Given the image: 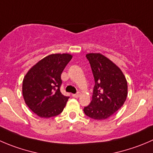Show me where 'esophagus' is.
Returning a JSON list of instances; mask_svg holds the SVG:
<instances>
[{
  "label": "esophagus",
  "mask_w": 153,
  "mask_h": 153,
  "mask_svg": "<svg viewBox=\"0 0 153 153\" xmlns=\"http://www.w3.org/2000/svg\"><path fill=\"white\" fill-rule=\"evenodd\" d=\"M80 96H81V93H78L76 94H72V97L74 98H78Z\"/></svg>",
  "instance_id": "obj_1"
}]
</instances>
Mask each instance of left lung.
Listing matches in <instances>:
<instances>
[{"instance_id":"obj_1","label":"left lung","mask_w":153,"mask_h":153,"mask_svg":"<svg viewBox=\"0 0 153 153\" xmlns=\"http://www.w3.org/2000/svg\"><path fill=\"white\" fill-rule=\"evenodd\" d=\"M95 80L93 99L84 108V114L94 120H105L123 105L128 95V84L123 72L114 62L100 53L86 54Z\"/></svg>"}]
</instances>
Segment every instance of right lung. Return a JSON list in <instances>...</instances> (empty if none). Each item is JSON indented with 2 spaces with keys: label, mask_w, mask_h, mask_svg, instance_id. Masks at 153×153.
Segmentation results:
<instances>
[{
  "label": "right lung",
  "mask_w": 153,
  "mask_h": 153,
  "mask_svg": "<svg viewBox=\"0 0 153 153\" xmlns=\"http://www.w3.org/2000/svg\"><path fill=\"white\" fill-rule=\"evenodd\" d=\"M72 58V54L66 53L49 54L33 65L24 77V100L39 117L57 116L64 109L69 97L60 90L61 74Z\"/></svg>",
  "instance_id": "1"
}]
</instances>
